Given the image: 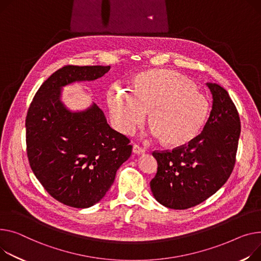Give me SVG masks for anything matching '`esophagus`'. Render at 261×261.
<instances>
[{"mask_svg": "<svg viewBox=\"0 0 261 261\" xmlns=\"http://www.w3.org/2000/svg\"><path fill=\"white\" fill-rule=\"evenodd\" d=\"M132 151H133V153H135V154H143V153L146 152V150H145L144 148H142L141 146H138V145H136V144L133 145Z\"/></svg>", "mask_w": 261, "mask_h": 261, "instance_id": "1", "label": "esophagus"}]
</instances>
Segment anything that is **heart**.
I'll return each instance as SVG.
<instances>
[{
  "label": "heart",
  "mask_w": 261,
  "mask_h": 261,
  "mask_svg": "<svg viewBox=\"0 0 261 261\" xmlns=\"http://www.w3.org/2000/svg\"><path fill=\"white\" fill-rule=\"evenodd\" d=\"M108 100L118 131L131 134L149 113L152 134L160 136L168 147L193 141L210 114V100L198 85L179 72L165 69L137 74L132 91L112 87Z\"/></svg>",
  "instance_id": "b5f03b06"
}]
</instances>
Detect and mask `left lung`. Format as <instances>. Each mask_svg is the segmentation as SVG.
<instances>
[{"label": "left lung", "mask_w": 261, "mask_h": 261, "mask_svg": "<svg viewBox=\"0 0 261 261\" xmlns=\"http://www.w3.org/2000/svg\"><path fill=\"white\" fill-rule=\"evenodd\" d=\"M213 96L209 118L193 141L172 151H154L158 173L150 181L163 205L185 210L199 204L225 184L233 171L240 135V118L228 91L207 83Z\"/></svg>", "instance_id": "1"}]
</instances>
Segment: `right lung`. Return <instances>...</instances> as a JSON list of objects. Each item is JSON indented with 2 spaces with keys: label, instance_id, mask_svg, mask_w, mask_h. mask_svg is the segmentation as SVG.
<instances>
[{
  "label": "right lung",
  "instance_id": "1",
  "mask_svg": "<svg viewBox=\"0 0 261 261\" xmlns=\"http://www.w3.org/2000/svg\"><path fill=\"white\" fill-rule=\"evenodd\" d=\"M109 70L110 66L59 69L40 87L27 112L31 170L52 197L79 209L105 196L132 146L128 137L108 125L95 103L83 111L69 110L61 100L62 89L75 82L94 81Z\"/></svg>",
  "mask_w": 261,
  "mask_h": 261
}]
</instances>
